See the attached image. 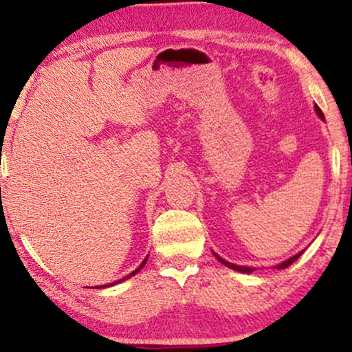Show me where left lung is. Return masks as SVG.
I'll list each match as a JSON object with an SVG mask.
<instances>
[{
    "label": "left lung",
    "mask_w": 352,
    "mask_h": 352,
    "mask_svg": "<svg viewBox=\"0 0 352 352\" xmlns=\"http://www.w3.org/2000/svg\"><path fill=\"white\" fill-rule=\"evenodd\" d=\"M316 112H318V116L321 117V119H324V116H322L321 109H319L318 106H316ZM300 254H301V253L294 254V256L289 258V260L283 261V263L276 265V266H274V268H276V270H285V268H288L289 265H293L294 261H296L298 258H300ZM215 256L218 258V261H220V263H223L225 266H228V268H232V270H236V272H241V273H253V272H254V268H248V266H238V265H233V263H230V261H225L223 258H220V256H218V254H215Z\"/></svg>",
    "instance_id": "obj_1"
}]
</instances>
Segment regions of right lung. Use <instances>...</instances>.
I'll use <instances>...</instances> for the list:
<instances>
[{
    "label": "right lung",
    "mask_w": 352,
    "mask_h": 352,
    "mask_svg": "<svg viewBox=\"0 0 352 352\" xmlns=\"http://www.w3.org/2000/svg\"><path fill=\"white\" fill-rule=\"evenodd\" d=\"M145 261H147V258H145V260L142 261V263H140V266H139V268H137V270H134V272H132V273H129L127 274V276H124L122 278V280H119V281H114V283H111V285H116V283H120V281H124V280H127V278H131V276H134V274L137 273V272H140V270H142L144 268V265H145ZM109 286V285H107ZM98 288H106V286H98Z\"/></svg>",
    "instance_id": "add662e5"
}]
</instances>
